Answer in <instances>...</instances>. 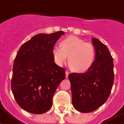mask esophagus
Listing matches in <instances>:
<instances>
[{"instance_id":"esophagus-1","label":"esophagus","mask_w":124,"mask_h":124,"mask_svg":"<svg viewBox=\"0 0 124 124\" xmlns=\"http://www.w3.org/2000/svg\"><path fill=\"white\" fill-rule=\"evenodd\" d=\"M69 74V72H68V71H66V72H65V78H68Z\"/></svg>"}]
</instances>
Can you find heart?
<instances>
[{
	"label": "heart",
	"mask_w": 124,
	"mask_h": 124,
	"mask_svg": "<svg viewBox=\"0 0 124 124\" xmlns=\"http://www.w3.org/2000/svg\"><path fill=\"white\" fill-rule=\"evenodd\" d=\"M60 46L52 49L53 59L58 65H62L67 60L72 71L83 72L90 69L95 57V51L90 43H85L77 37L71 36L61 41Z\"/></svg>",
	"instance_id": "heart-1"
}]
</instances>
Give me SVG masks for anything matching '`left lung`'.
<instances>
[{"mask_svg":"<svg viewBox=\"0 0 124 124\" xmlns=\"http://www.w3.org/2000/svg\"><path fill=\"white\" fill-rule=\"evenodd\" d=\"M95 60L85 73L69 74L74 108L81 113L95 111L107 101L113 81V61L108 48L97 38H92Z\"/></svg>","mask_w":124,"mask_h":124,"instance_id":"8db88e82","label":"left lung"}]
</instances>
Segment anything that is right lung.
Here are the masks:
<instances>
[{"label": "right lung", "instance_id": "obj_1", "mask_svg": "<svg viewBox=\"0 0 124 124\" xmlns=\"http://www.w3.org/2000/svg\"><path fill=\"white\" fill-rule=\"evenodd\" d=\"M63 31L38 34L20 47L13 68L11 89L20 107L42 114L52 106L55 90L65 78V70L55 63L52 49Z\"/></svg>", "mask_w": 124, "mask_h": 124}]
</instances>
